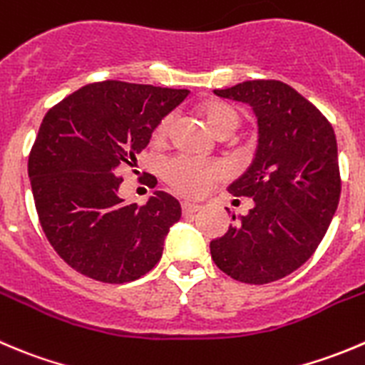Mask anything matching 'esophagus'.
I'll return each instance as SVG.
<instances>
[{"label":"esophagus","instance_id":"obj_1","mask_svg":"<svg viewBox=\"0 0 365 365\" xmlns=\"http://www.w3.org/2000/svg\"><path fill=\"white\" fill-rule=\"evenodd\" d=\"M197 210H200V205L190 203V201H182L183 215H190V214H194V212H197Z\"/></svg>","mask_w":365,"mask_h":365}]
</instances>
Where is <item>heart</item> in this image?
<instances>
[{
    "mask_svg": "<svg viewBox=\"0 0 365 365\" xmlns=\"http://www.w3.org/2000/svg\"><path fill=\"white\" fill-rule=\"evenodd\" d=\"M203 115L217 135L228 137L240 125V114L235 107L222 101H212L203 107ZM173 115L165 114L153 128V140L160 143L171 132ZM162 178L169 187L183 196H203L217 182L230 175L228 165L217 160H203L190 155H173L160 165Z\"/></svg>",
    "mask_w": 365,
    "mask_h": 365,
    "instance_id": "heart-1",
    "label": "heart"
}]
</instances>
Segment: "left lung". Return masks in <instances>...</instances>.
I'll return each mask as SVG.
<instances>
[{
	"label": "left lung",
	"instance_id": "8db88e82",
	"mask_svg": "<svg viewBox=\"0 0 365 365\" xmlns=\"http://www.w3.org/2000/svg\"><path fill=\"white\" fill-rule=\"evenodd\" d=\"M214 93L253 107L258 150L251 168L228 187L233 196L253 197V208L212 240V260L237 282L271 284L312 257L337 210L334 128L284 81L251 80Z\"/></svg>",
	"mask_w": 365,
	"mask_h": 365
}]
</instances>
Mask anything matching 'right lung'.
<instances>
[{
	"label": "right lung",
	"instance_id": "obj_1",
	"mask_svg": "<svg viewBox=\"0 0 365 365\" xmlns=\"http://www.w3.org/2000/svg\"><path fill=\"white\" fill-rule=\"evenodd\" d=\"M189 91L107 80L88 83L44 115L28 157L42 232L67 265L103 284H126L157 265L178 200L157 190L146 205L119 197L123 168Z\"/></svg>",
	"mask_w": 365,
	"mask_h": 365
}]
</instances>
